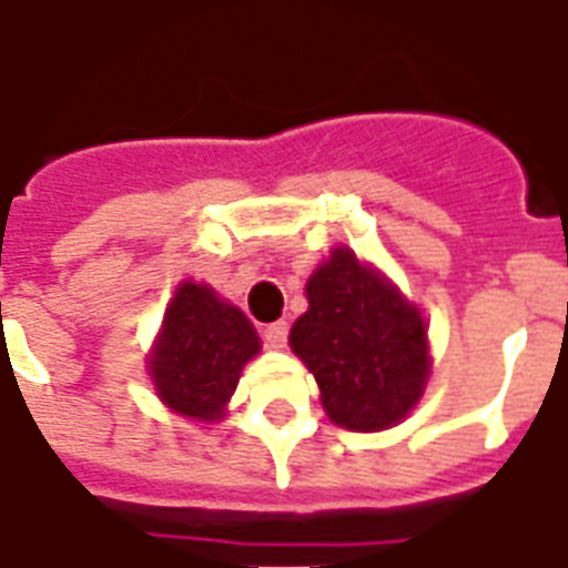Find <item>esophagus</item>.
Wrapping results in <instances>:
<instances>
[{"label": "esophagus", "instance_id": "1", "mask_svg": "<svg viewBox=\"0 0 568 568\" xmlns=\"http://www.w3.org/2000/svg\"><path fill=\"white\" fill-rule=\"evenodd\" d=\"M262 338H265L267 347L280 351V347H285V342H288V324H285V321H274V324H267V327L262 329Z\"/></svg>", "mask_w": 568, "mask_h": 568}]
</instances>
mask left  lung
<instances>
[{
    "label": "left lung",
    "mask_w": 568,
    "mask_h": 568,
    "mask_svg": "<svg viewBox=\"0 0 568 568\" xmlns=\"http://www.w3.org/2000/svg\"><path fill=\"white\" fill-rule=\"evenodd\" d=\"M310 312L292 327V351L315 374L321 404L347 430L400 422L427 383V333L415 306L347 247L306 283Z\"/></svg>",
    "instance_id": "8db88e82"
}]
</instances>
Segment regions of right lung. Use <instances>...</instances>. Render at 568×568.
<instances>
[{
  "instance_id": "obj_1",
  "label": "right lung",
  "mask_w": 568,
  "mask_h": 568,
  "mask_svg": "<svg viewBox=\"0 0 568 568\" xmlns=\"http://www.w3.org/2000/svg\"><path fill=\"white\" fill-rule=\"evenodd\" d=\"M256 354L258 336L244 312L217 301L209 285L182 283L164 312L150 374L171 409L212 422Z\"/></svg>"
}]
</instances>
